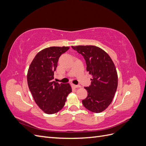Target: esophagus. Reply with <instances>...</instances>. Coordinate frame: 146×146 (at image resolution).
Returning a JSON list of instances; mask_svg holds the SVG:
<instances>
[{
  "label": "esophagus",
  "instance_id": "esophagus-1",
  "mask_svg": "<svg viewBox=\"0 0 146 146\" xmlns=\"http://www.w3.org/2000/svg\"><path fill=\"white\" fill-rule=\"evenodd\" d=\"M72 86L74 88H80L81 87L80 85H74V84H72Z\"/></svg>",
  "mask_w": 146,
  "mask_h": 146
}]
</instances>
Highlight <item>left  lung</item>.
<instances>
[{
    "label": "left lung",
    "instance_id": "8db88e82",
    "mask_svg": "<svg viewBox=\"0 0 146 146\" xmlns=\"http://www.w3.org/2000/svg\"><path fill=\"white\" fill-rule=\"evenodd\" d=\"M83 56L86 70L92 75L91 83L85 88L88 96L82 100L84 107L90 111L99 113L111 103L117 87V74L111 58L107 52L95 46H72Z\"/></svg>",
    "mask_w": 146,
    "mask_h": 146
}]
</instances>
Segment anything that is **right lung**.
Instances as JSON below:
<instances>
[{"label": "right lung", "mask_w": 146, "mask_h": 146, "mask_svg": "<svg viewBox=\"0 0 146 146\" xmlns=\"http://www.w3.org/2000/svg\"><path fill=\"white\" fill-rule=\"evenodd\" d=\"M69 47H50L35 56L27 72L29 90L37 105L46 114H55L62 109L72 92L69 83L53 81L60 56Z\"/></svg>", "instance_id": "right-lung-1"}]
</instances>
